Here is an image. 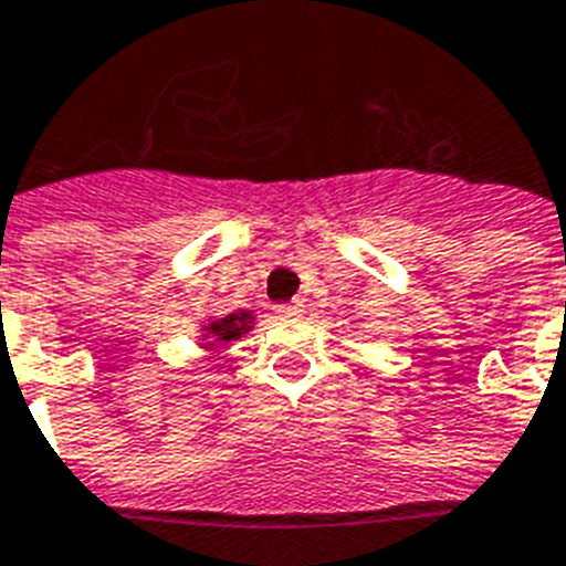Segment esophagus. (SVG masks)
<instances>
[{
  "mask_svg": "<svg viewBox=\"0 0 566 566\" xmlns=\"http://www.w3.org/2000/svg\"><path fill=\"white\" fill-rule=\"evenodd\" d=\"M274 312H277L280 317H301L303 315V303H297V301H294V303H280V306Z\"/></svg>",
  "mask_w": 566,
  "mask_h": 566,
  "instance_id": "34e87169",
  "label": "esophagus"
}]
</instances>
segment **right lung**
<instances>
[{
    "instance_id": "add662e5",
    "label": "right lung",
    "mask_w": 566,
    "mask_h": 566,
    "mask_svg": "<svg viewBox=\"0 0 566 566\" xmlns=\"http://www.w3.org/2000/svg\"><path fill=\"white\" fill-rule=\"evenodd\" d=\"M251 329H254V312L240 310L231 312V315L226 317H213V321L202 324V329H199L202 335H199V338H202V347L208 349V353H213L217 347H226V344L242 338V335L251 333Z\"/></svg>"
}]
</instances>
